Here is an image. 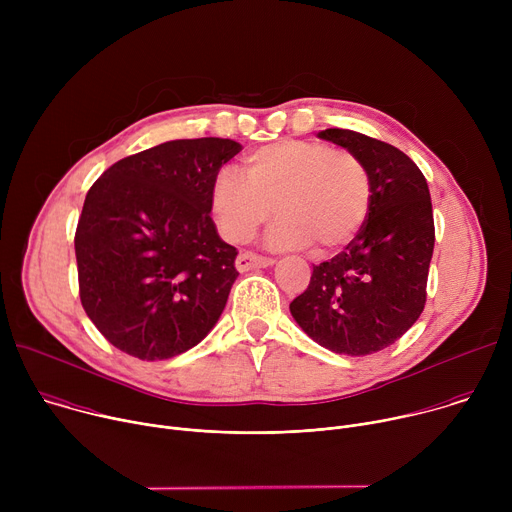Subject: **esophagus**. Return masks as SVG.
<instances>
[{
	"mask_svg": "<svg viewBox=\"0 0 512 512\" xmlns=\"http://www.w3.org/2000/svg\"><path fill=\"white\" fill-rule=\"evenodd\" d=\"M273 265V259L269 257H261V255H255V253H241L235 261V267L239 271H249V269H257V267H269Z\"/></svg>",
	"mask_w": 512,
	"mask_h": 512,
	"instance_id": "obj_1",
	"label": "esophagus"
}]
</instances>
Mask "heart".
<instances>
[{"mask_svg":"<svg viewBox=\"0 0 512 512\" xmlns=\"http://www.w3.org/2000/svg\"><path fill=\"white\" fill-rule=\"evenodd\" d=\"M373 188L364 164L350 152L310 139L263 145L245 160V178L221 170L210 188L218 231L231 243H247L269 221L273 249L314 243L318 255L350 245L371 212Z\"/></svg>","mask_w":512,"mask_h":512,"instance_id":"1","label":"heart"}]
</instances>
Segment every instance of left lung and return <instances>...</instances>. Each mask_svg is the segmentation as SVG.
<instances>
[{"mask_svg": "<svg viewBox=\"0 0 512 512\" xmlns=\"http://www.w3.org/2000/svg\"><path fill=\"white\" fill-rule=\"evenodd\" d=\"M318 137L364 164L373 200L362 231L314 267L289 312L320 346L373 354L399 340L423 312L435 243L429 188L415 162L391 143L350 129H324Z\"/></svg>", "mask_w": 512, "mask_h": 512, "instance_id": "left-lung-1", "label": "left lung"}]
</instances>
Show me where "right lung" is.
I'll use <instances>...</instances> for the list:
<instances>
[{
    "label": "right lung",
    "instance_id": "add662e5",
    "mask_svg": "<svg viewBox=\"0 0 512 512\" xmlns=\"http://www.w3.org/2000/svg\"><path fill=\"white\" fill-rule=\"evenodd\" d=\"M243 145L174 139L113 164L91 186L75 235L81 302L97 330L139 360L196 346L239 277L216 233L210 188Z\"/></svg>",
    "mask_w": 512,
    "mask_h": 512
}]
</instances>
